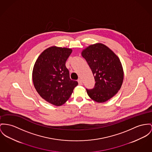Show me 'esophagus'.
<instances>
[{
	"label": "esophagus",
	"mask_w": 152,
	"mask_h": 152,
	"mask_svg": "<svg viewBox=\"0 0 152 152\" xmlns=\"http://www.w3.org/2000/svg\"><path fill=\"white\" fill-rule=\"evenodd\" d=\"M78 84L80 85H82V80L81 79H78Z\"/></svg>",
	"instance_id": "34e87169"
}]
</instances>
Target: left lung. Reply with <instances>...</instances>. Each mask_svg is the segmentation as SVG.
<instances>
[{"label":"left lung","instance_id":"1","mask_svg":"<svg viewBox=\"0 0 152 152\" xmlns=\"http://www.w3.org/2000/svg\"><path fill=\"white\" fill-rule=\"evenodd\" d=\"M81 54L91 69L96 82L94 88L86 89L88 96L97 102L108 101L120 90L123 83L124 72L119 58L101 43L89 45Z\"/></svg>","mask_w":152,"mask_h":152}]
</instances>
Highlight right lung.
<instances>
[{
    "instance_id": "add662e5",
    "label": "right lung",
    "mask_w": 152,
    "mask_h": 152,
    "mask_svg": "<svg viewBox=\"0 0 152 152\" xmlns=\"http://www.w3.org/2000/svg\"><path fill=\"white\" fill-rule=\"evenodd\" d=\"M72 50L51 47L43 51L34 65L32 78L34 88L45 101L60 106L69 100L78 84L71 80L66 61Z\"/></svg>"
}]
</instances>
